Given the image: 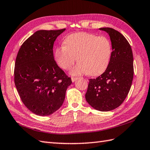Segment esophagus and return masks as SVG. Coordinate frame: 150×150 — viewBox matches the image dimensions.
<instances>
[{
    "mask_svg": "<svg viewBox=\"0 0 150 150\" xmlns=\"http://www.w3.org/2000/svg\"><path fill=\"white\" fill-rule=\"evenodd\" d=\"M78 79V77H71V81L72 82H75V81H77Z\"/></svg>",
    "mask_w": 150,
    "mask_h": 150,
    "instance_id": "34e87169",
    "label": "esophagus"
}]
</instances>
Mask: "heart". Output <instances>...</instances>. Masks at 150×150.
Returning a JSON list of instances; mask_svg holds the SVG:
<instances>
[{
	"label": "heart",
	"mask_w": 150,
	"mask_h": 150,
	"mask_svg": "<svg viewBox=\"0 0 150 150\" xmlns=\"http://www.w3.org/2000/svg\"><path fill=\"white\" fill-rule=\"evenodd\" d=\"M112 46L109 39L104 36L79 32L67 37L64 44L57 47L54 53L57 64L68 70L77 61L79 62L71 70L73 75H100L110 64Z\"/></svg>",
	"instance_id": "obj_1"
}]
</instances>
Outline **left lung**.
I'll return each instance as SVG.
<instances>
[{
  "label": "left lung",
  "mask_w": 150,
  "mask_h": 150,
  "mask_svg": "<svg viewBox=\"0 0 150 150\" xmlns=\"http://www.w3.org/2000/svg\"><path fill=\"white\" fill-rule=\"evenodd\" d=\"M100 30L109 34L112 45L110 64L103 74L89 80L86 100L95 110L108 111L119 107L125 100L133 78V57L128 40L111 28Z\"/></svg>",
  "instance_id": "obj_1"
}]
</instances>
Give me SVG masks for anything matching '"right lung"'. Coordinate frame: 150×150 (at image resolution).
<instances>
[{
    "label": "right lung",
    "instance_id": "add662e5",
    "mask_svg": "<svg viewBox=\"0 0 150 150\" xmlns=\"http://www.w3.org/2000/svg\"><path fill=\"white\" fill-rule=\"evenodd\" d=\"M66 29L39 30L22 44L15 60L14 81L22 103L37 115L59 110L71 79L54 60L53 47Z\"/></svg>",
    "mask_w": 150,
    "mask_h": 150
}]
</instances>
